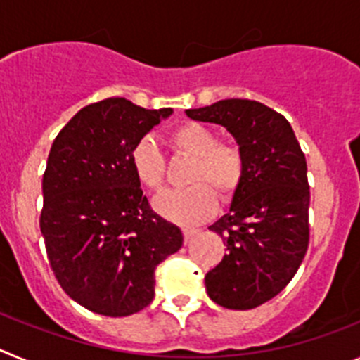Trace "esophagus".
<instances>
[{"mask_svg": "<svg viewBox=\"0 0 360 360\" xmlns=\"http://www.w3.org/2000/svg\"><path fill=\"white\" fill-rule=\"evenodd\" d=\"M198 229H184V238H186V241H189L191 238L196 236L198 234Z\"/></svg>", "mask_w": 360, "mask_h": 360, "instance_id": "1", "label": "esophagus"}]
</instances>
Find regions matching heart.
Wrapping results in <instances>:
<instances>
[{"instance_id":"heart-1","label":"heart","mask_w":360,"mask_h":360,"mask_svg":"<svg viewBox=\"0 0 360 360\" xmlns=\"http://www.w3.org/2000/svg\"><path fill=\"white\" fill-rule=\"evenodd\" d=\"M169 144L193 158L187 189L169 191L155 200V211L174 224H198L216 209V195L231 198L243 176V155L234 144H218V135L202 122H184L169 135ZM131 167L146 189L158 193L165 182V158L151 136L131 149Z\"/></svg>"}]
</instances>
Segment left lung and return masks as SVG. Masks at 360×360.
<instances>
[{
  "instance_id": "8db88e82",
  "label": "left lung",
  "mask_w": 360,
  "mask_h": 360,
  "mask_svg": "<svg viewBox=\"0 0 360 360\" xmlns=\"http://www.w3.org/2000/svg\"><path fill=\"white\" fill-rule=\"evenodd\" d=\"M186 113L224 126L243 155L229 211L209 227L227 254L207 272L205 288L219 307L250 310L287 287L307 254V158L290 122L256 101L225 98Z\"/></svg>"
}]
</instances>
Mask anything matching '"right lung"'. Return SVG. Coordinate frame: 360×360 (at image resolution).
<instances>
[{"mask_svg":"<svg viewBox=\"0 0 360 360\" xmlns=\"http://www.w3.org/2000/svg\"><path fill=\"white\" fill-rule=\"evenodd\" d=\"M171 113L106 98L77 111L50 149L39 219L49 262L63 290L101 316L148 307L155 270L184 243L151 211L131 167L135 142Z\"/></svg>","mask_w":360,"mask_h":360,"instance_id":"1","label":"right lung"}]
</instances>
